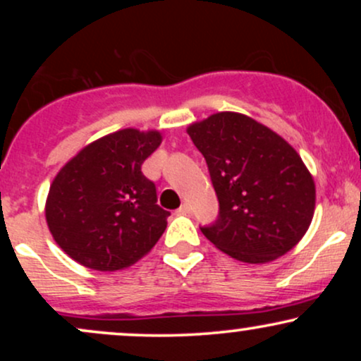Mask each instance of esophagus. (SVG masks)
I'll use <instances>...</instances> for the list:
<instances>
[{
  "label": "esophagus",
  "mask_w": 361,
  "mask_h": 361,
  "mask_svg": "<svg viewBox=\"0 0 361 361\" xmlns=\"http://www.w3.org/2000/svg\"><path fill=\"white\" fill-rule=\"evenodd\" d=\"M178 212H180L181 215H188L190 212H192V207H190L188 204H183L180 209H178Z\"/></svg>",
  "instance_id": "esophagus-1"
}]
</instances>
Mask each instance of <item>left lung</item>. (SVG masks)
<instances>
[{"label":"left lung","mask_w":361,"mask_h":361,"mask_svg":"<svg viewBox=\"0 0 361 361\" xmlns=\"http://www.w3.org/2000/svg\"><path fill=\"white\" fill-rule=\"evenodd\" d=\"M219 200L200 227L215 247L244 263H267L307 233L316 207L310 173L287 140L246 115L221 111L188 127Z\"/></svg>","instance_id":"left-lung-1"}]
</instances>
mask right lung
I'll return each mask as SVG.
<instances>
[{"mask_svg":"<svg viewBox=\"0 0 361 361\" xmlns=\"http://www.w3.org/2000/svg\"><path fill=\"white\" fill-rule=\"evenodd\" d=\"M159 144V132L123 128L81 149L57 173L45 217L66 255L91 270L115 271L154 247L169 212L140 166Z\"/></svg>","mask_w":361,"mask_h":361,"instance_id":"1","label":"right lung"}]
</instances>
